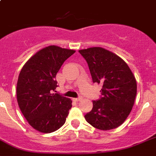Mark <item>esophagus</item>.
Returning a JSON list of instances; mask_svg holds the SVG:
<instances>
[{"label": "esophagus", "instance_id": "1", "mask_svg": "<svg viewBox=\"0 0 156 156\" xmlns=\"http://www.w3.org/2000/svg\"><path fill=\"white\" fill-rule=\"evenodd\" d=\"M82 99V97H77V98H74V99H73V100H74V101H77V102H78V101H81Z\"/></svg>", "mask_w": 156, "mask_h": 156}]
</instances>
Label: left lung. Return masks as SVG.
<instances>
[{
  "instance_id": "obj_1",
  "label": "left lung",
  "mask_w": 156,
  "mask_h": 156,
  "mask_svg": "<svg viewBox=\"0 0 156 156\" xmlns=\"http://www.w3.org/2000/svg\"><path fill=\"white\" fill-rule=\"evenodd\" d=\"M78 52L89 66L93 83L102 85L101 98L85 115L95 128L109 130L121 126L132 110L136 95L133 74L122 58L101 47Z\"/></svg>"
}]
</instances>
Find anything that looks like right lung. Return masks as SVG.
<instances>
[{"label":"right lung","instance_id":"1","mask_svg":"<svg viewBox=\"0 0 156 156\" xmlns=\"http://www.w3.org/2000/svg\"><path fill=\"white\" fill-rule=\"evenodd\" d=\"M74 52L48 46L35 53L20 71L16 86L19 107L30 125L39 132H54L66 122L72 101L52 93L58 86L56 74Z\"/></svg>","mask_w":156,"mask_h":156}]
</instances>
